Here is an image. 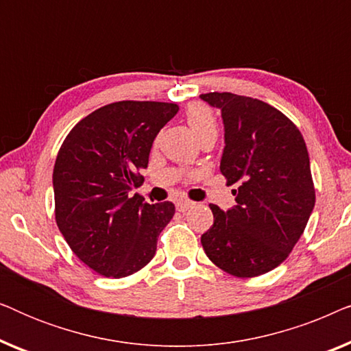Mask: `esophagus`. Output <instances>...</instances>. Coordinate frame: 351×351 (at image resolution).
Segmentation results:
<instances>
[{
  "label": "esophagus",
  "instance_id": "1",
  "mask_svg": "<svg viewBox=\"0 0 351 351\" xmlns=\"http://www.w3.org/2000/svg\"><path fill=\"white\" fill-rule=\"evenodd\" d=\"M191 206H193V203L182 199V201H179V203H177V210H179V213H185V210H189Z\"/></svg>",
  "mask_w": 351,
  "mask_h": 351
}]
</instances>
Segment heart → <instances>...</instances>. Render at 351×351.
<instances>
[{"instance_id": "1", "label": "heart", "mask_w": 351, "mask_h": 351, "mask_svg": "<svg viewBox=\"0 0 351 351\" xmlns=\"http://www.w3.org/2000/svg\"><path fill=\"white\" fill-rule=\"evenodd\" d=\"M186 121L196 137L201 138L204 134L217 131V124L210 110L203 104H193L186 110Z\"/></svg>"}]
</instances>
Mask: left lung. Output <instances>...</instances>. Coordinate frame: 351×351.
I'll return each mask as SVG.
<instances>
[{"instance_id": "1", "label": "left lung", "mask_w": 351, "mask_h": 351, "mask_svg": "<svg viewBox=\"0 0 351 351\" xmlns=\"http://www.w3.org/2000/svg\"><path fill=\"white\" fill-rule=\"evenodd\" d=\"M219 108L225 147L220 172L238 184L237 204H210L214 223L201 234L210 261L238 278L258 276L286 261L315 208L304 137L280 110L232 93L201 94Z\"/></svg>"}]
</instances>
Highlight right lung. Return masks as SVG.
I'll use <instances>...</instances> for the list:
<instances>
[{
  "label": "right lung",
  "mask_w": 351,
  "mask_h": 351,
  "mask_svg": "<svg viewBox=\"0 0 351 351\" xmlns=\"http://www.w3.org/2000/svg\"><path fill=\"white\" fill-rule=\"evenodd\" d=\"M179 112L176 104L123 100L95 110L71 129L57 155L56 222L75 256L99 275L124 278L147 265L171 201L148 204L132 190L153 141Z\"/></svg>",
  "instance_id": "right-lung-1"
}]
</instances>
